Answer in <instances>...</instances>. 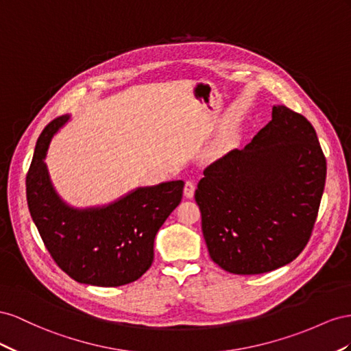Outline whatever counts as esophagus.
I'll list each match as a JSON object with an SVG mask.
<instances>
[{"label":"esophagus","instance_id":"1","mask_svg":"<svg viewBox=\"0 0 351 351\" xmlns=\"http://www.w3.org/2000/svg\"><path fill=\"white\" fill-rule=\"evenodd\" d=\"M194 193H195V185H194V182L186 181V182H185V186H184V195H185L186 198H193V197H194Z\"/></svg>","mask_w":351,"mask_h":351}]
</instances>
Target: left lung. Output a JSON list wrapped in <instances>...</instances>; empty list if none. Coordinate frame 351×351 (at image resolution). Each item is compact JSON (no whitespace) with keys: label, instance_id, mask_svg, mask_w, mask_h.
Masks as SVG:
<instances>
[{"label":"left lung","instance_id":"1","mask_svg":"<svg viewBox=\"0 0 351 351\" xmlns=\"http://www.w3.org/2000/svg\"><path fill=\"white\" fill-rule=\"evenodd\" d=\"M326 160L308 120L274 106L272 120L243 149L204 170L195 189L213 262L235 275L288 265L303 252L317 217Z\"/></svg>","mask_w":351,"mask_h":351}]
</instances>
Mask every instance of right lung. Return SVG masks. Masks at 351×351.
Returning <instances> with one entry per match:
<instances>
[{"instance_id": "1", "label": "right lung", "mask_w": 351, "mask_h": 351, "mask_svg": "<svg viewBox=\"0 0 351 351\" xmlns=\"http://www.w3.org/2000/svg\"><path fill=\"white\" fill-rule=\"evenodd\" d=\"M69 119H54L38 138L26 178L29 212L54 262L75 281L95 287L131 284L152 266L154 238L181 203L184 181L139 186L104 206L67 204L56 191L45 157Z\"/></svg>"}]
</instances>
